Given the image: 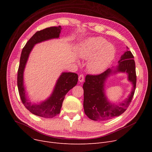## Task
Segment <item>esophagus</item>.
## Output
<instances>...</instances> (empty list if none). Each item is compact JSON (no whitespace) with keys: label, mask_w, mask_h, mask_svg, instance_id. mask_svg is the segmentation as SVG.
Segmentation results:
<instances>
[{"label":"esophagus","mask_w":152,"mask_h":152,"mask_svg":"<svg viewBox=\"0 0 152 152\" xmlns=\"http://www.w3.org/2000/svg\"><path fill=\"white\" fill-rule=\"evenodd\" d=\"M78 80L80 83H83L84 81V75H79L78 77Z\"/></svg>","instance_id":"obj_1"}]
</instances>
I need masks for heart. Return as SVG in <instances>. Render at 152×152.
<instances>
[{
    "label": "heart",
    "mask_w": 152,
    "mask_h": 152,
    "mask_svg": "<svg viewBox=\"0 0 152 152\" xmlns=\"http://www.w3.org/2000/svg\"><path fill=\"white\" fill-rule=\"evenodd\" d=\"M116 54L115 45L102 37L87 39L78 48V55L89 60L87 68L91 73L100 74L104 72L114 61Z\"/></svg>",
    "instance_id": "1"
}]
</instances>
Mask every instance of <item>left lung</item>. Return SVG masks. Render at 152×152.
Listing matches in <instances>:
<instances>
[{"mask_svg":"<svg viewBox=\"0 0 152 152\" xmlns=\"http://www.w3.org/2000/svg\"><path fill=\"white\" fill-rule=\"evenodd\" d=\"M121 55L118 65L108 68L99 75H87L83 84L84 110L89 118L94 121H105L123 114L129 107L133 98L136 86V73L134 56L127 50ZM126 73L128 80L132 83V91L124 101L111 103L105 94V83L107 79L117 73Z\"/></svg>","mask_w":152,"mask_h":152,"instance_id":"obj_1","label":"left lung"}]
</instances>
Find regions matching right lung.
I'll return each instance as SVG.
<instances>
[{"label":"right lung","mask_w":152,"mask_h":152,"mask_svg":"<svg viewBox=\"0 0 152 152\" xmlns=\"http://www.w3.org/2000/svg\"><path fill=\"white\" fill-rule=\"evenodd\" d=\"M61 30V28L59 26L47 28L36 32L22 50L18 71V89L23 105L33 114L46 118H52L60 113L65 96L77 84L78 76L74 73L63 72L58 78L50 96L44 101L36 103H32L28 98L24 85V71L29 54L34 45L48 40L58 39Z\"/></svg>","instance_id":"right-lung-1"}]
</instances>
